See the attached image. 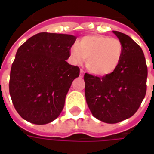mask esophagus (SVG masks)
Masks as SVG:
<instances>
[{"instance_id":"obj_1","label":"esophagus","mask_w":154,"mask_h":154,"mask_svg":"<svg viewBox=\"0 0 154 154\" xmlns=\"http://www.w3.org/2000/svg\"><path fill=\"white\" fill-rule=\"evenodd\" d=\"M83 75H84V72L82 70H81L80 71V77H83Z\"/></svg>"}]
</instances>
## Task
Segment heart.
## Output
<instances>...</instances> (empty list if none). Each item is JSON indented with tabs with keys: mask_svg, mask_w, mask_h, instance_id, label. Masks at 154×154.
<instances>
[{
	"mask_svg": "<svg viewBox=\"0 0 154 154\" xmlns=\"http://www.w3.org/2000/svg\"><path fill=\"white\" fill-rule=\"evenodd\" d=\"M122 53V44L119 39L96 35L81 38L70 50L75 63L81 64L87 59L88 71L98 76L112 73L119 66Z\"/></svg>",
	"mask_w": 154,
	"mask_h": 154,
	"instance_id": "heart-1",
	"label": "heart"
}]
</instances>
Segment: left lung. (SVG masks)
Masks as SVG:
<instances>
[{
	"instance_id": "left-lung-1",
	"label": "left lung",
	"mask_w": 154,
	"mask_h": 154,
	"mask_svg": "<svg viewBox=\"0 0 154 154\" xmlns=\"http://www.w3.org/2000/svg\"><path fill=\"white\" fill-rule=\"evenodd\" d=\"M122 44L119 66L103 77L86 73L85 97L97 119L116 124L134 115L146 94L148 68L142 48L128 35L113 31Z\"/></svg>"
}]
</instances>
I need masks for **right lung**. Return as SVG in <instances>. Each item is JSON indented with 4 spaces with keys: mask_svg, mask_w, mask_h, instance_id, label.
<instances>
[{
    "mask_svg": "<svg viewBox=\"0 0 154 154\" xmlns=\"http://www.w3.org/2000/svg\"><path fill=\"white\" fill-rule=\"evenodd\" d=\"M77 37L43 32L19 48L10 76V95L25 120L45 125L57 119L80 69L67 63Z\"/></svg>",
    "mask_w": 154,
    "mask_h": 154,
    "instance_id": "right-lung-1",
    "label": "right lung"
}]
</instances>
